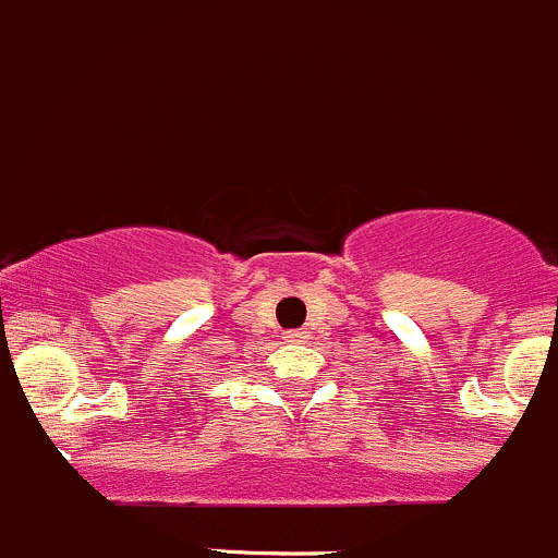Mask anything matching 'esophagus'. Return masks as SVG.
Instances as JSON below:
<instances>
[{
	"instance_id": "34e87169",
	"label": "esophagus",
	"mask_w": 558,
	"mask_h": 558,
	"mask_svg": "<svg viewBox=\"0 0 558 558\" xmlns=\"http://www.w3.org/2000/svg\"><path fill=\"white\" fill-rule=\"evenodd\" d=\"M281 338H284L287 343H301L303 338H306V332H303V330H287Z\"/></svg>"
}]
</instances>
